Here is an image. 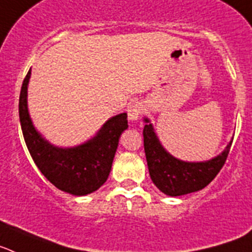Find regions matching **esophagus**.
Here are the masks:
<instances>
[{"instance_id": "obj_1", "label": "esophagus", "mask_w": 252, "mask_h": 252, "mask_svg": "<svg viewBox=\"0 0 252 252\" xmlns=\"http://www.w3.org/2000/svg\"><path fill=\"white\" fill-rule=\"evenodd\" d=\"M128 119L129 120H138L139 117L143 113V105L141 102L135 101L128 106Z\"/></svg>"}]
</instances>
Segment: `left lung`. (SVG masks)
Masks as SVG:
<instances>
[{"instance_id":"left-lung-1","label":"left lung","mask_w":252,"mask_h":252,"mask_svg":"<svg viewBox=\"0 0 252 252\" xmlns=\"http://www.w3.org/2000/svg\"><path fill=\"white\" fill-rule=\"evenodd\" d=\"M143 128L144 153L153 184L166 195L179 196L198 191L211 183L226 163L231 143L224 152L207 162H184L166 152L148 119Z\"/></svg>"}]
</instances>
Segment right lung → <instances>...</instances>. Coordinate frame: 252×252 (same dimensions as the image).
I'll return each mask as SVG.
<instances>
[{
	"mask_svg": "<svg viewBox=\"0 0 252 252\" xmlns=\"http://www.w3.org/2000/svg\"><path fill=\"white\" fill-rule=\"evenodd\" d=\"M30 69L24 78L19 99V115L26 147L35 165L54 187L72 195H86L108 180L119 137L128 128L126 113L113 117L96 137L73 148H57L35 130L29 117L26 96Z\"/></svg>",
	"mask_w": 252,
	"mask_h": 252,
	"instance_id": "right-lung-1",
	"label": "right lung"
}]
</instances>
